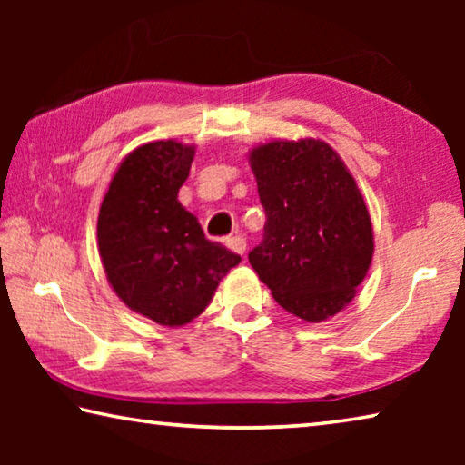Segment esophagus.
Wrapping results in <instances>:
<instances>
[{
  "label": "esophagus",
  "instance_id": "obj_1",
  "mask_svg": "<svg viewBox=\"0 0 465 465\" xmlns=\"http://www.w3.org/2000/svg\"><path fill=\"white\" fill-rule=\"evenodd\" d=\"M225 243L227 248L238 252V254H243V252H246V238H243V235H230V238L225 240Z\"/></svg>",
  "mask_w": 465,
  "mask_h": 465
}]
</instances>
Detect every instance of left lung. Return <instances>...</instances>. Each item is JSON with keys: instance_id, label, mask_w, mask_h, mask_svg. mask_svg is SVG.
<instances>
[{"instance_id": "left-lung-1", "label": "left lung", "mask_w": 465, "mask_h": 465, "mask_svg": "<svg viewBox=\"0 0 465 465\" xmlns=\"http://www.w3.org/2000/svg\"><path fill=\"white\" fill-rule=\"evenodd\" d=\"M266 211L250 264L282 310L324 322L357 295L373 258V225L355 178L326 141L274 139L250 149Z\"/></svg>"}]
</instances>
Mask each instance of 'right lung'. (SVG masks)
Wrapping results in <instances>:
<instances>
[{
  "label": "right lung",
  "instance_id": "1",
  "mask_svg": "<svg viewBox=\"0 0 465 465\" xmlns=\"http://www.w3.org/2000/svg\"><path fill=\"white\" fill-rule=\"evenodd\" d=\"M194 145L152 141L124 155L100 204L98 252L110 287L129 310L160 326H184L207 310L242 258L204 238L178 191Z\"/></svg>",
  "mask_w": 465,
  "mask_h": 465
}]
</instances>
